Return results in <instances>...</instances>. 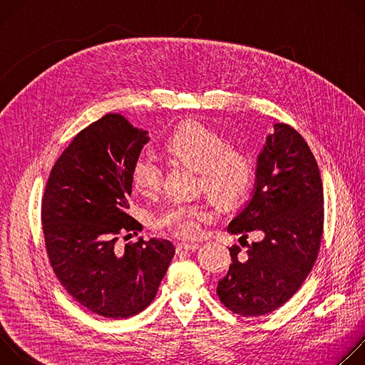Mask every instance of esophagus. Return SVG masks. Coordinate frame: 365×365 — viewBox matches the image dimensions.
Returning a JSON list of instances; mask_svg holds the SVG:
<instances>
[{
    "instance_id": "34e87169",
    "label": "esophagus",
    "mask_w": 365,
    "mask_h": 365,
    "mask_svg": "<svg viewBox=\"0 0 365 365\" xmlns=\"http://www.w3.org/2000/svg\"><path fill=\"white\" fill-rule=\"evenodd\" d=\"M196 248H199L197 242H178L176 244V250L178 251H182V250L190 251V250H196Z\"/></svg>"
}]
</instances>
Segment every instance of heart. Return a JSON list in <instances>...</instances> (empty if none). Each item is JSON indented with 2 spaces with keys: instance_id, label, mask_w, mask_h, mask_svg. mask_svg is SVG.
Here are the masks:
<instances>
[{
  "instance_id": "obj_1",
  "label": "heart",
  "mask_w": 365,
  "mask_h": 365,
  "mask_svg": "<svg viewBox=\"0 0 365 365\" xmlns=\"http://www.w3.org/2000/svg\"><path fill=\"white\" fill-rule=\"evenodd\" d=\"M165 150L170 158L197 172V187L210 193L221 205L241 200L254 180V163L250 155L234 147L218 131L197 121H186L166 138ZM131 183L144 196L158 195L163 183L162 168L148 158L137 159L131 166ZM212 211L205 203H170L151 218L154 230L178 238H195Z\"/></svg>"
}]
</instances>
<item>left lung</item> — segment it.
<instances>
[{"mask_svg":"<svg viewBox=\"0 0 365 365\" xmlns=\"http://www.w3.org/2000/svg\"><path fill=\"white\" fill-rule=\"evenodd\" d=\"M228 231L263 238L230 248L231 264L218 282L220 300L241 317H262L286 303L314 267L324 232V186L314 153L287 124H274L258 155L251 200ZM244 245V242H241Z\"/></svg>","mask_w":365,"mask_h":365,"instance_id":"1","label":"left lung"}]
</instances>
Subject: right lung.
<instances>
[{"label":"right lung","instance_id":"1","mask_svg":"<svg viewBox=\"0 0 365 365\" xmlns=\"http://www.w3.org/2000/svg\"><path fill=\"white\" fill-rule=\"evenodd\" d=\"M147 141V133L123 115H103L61 154L41 199L50 266L65 290L99 317L140 314L158 293L175 255L168 240L140 238L123 250L117 247L120 235L141 230L127 210L131 166Z\"/></svg>","mask_w":365,"mask_h":365}]
</instances>
